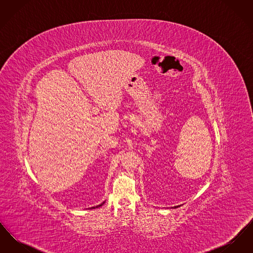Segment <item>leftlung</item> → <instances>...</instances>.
Listing matches in <instances>:
<instances>
[{
  "label": "left lung",
  "mask_w": 253,
  "mask_h": 253,
  "mask_svg": "<svg viewBox=\"0 0 253 253\" xmlns=\"http://www.w3.org/2000/svg\"><path fill=\"white\" fill-rule=\"evenodd\" d=\"M174 208H177V206H176V207H174Z\"/></svg>",
  "instance_id": "1"
}]
</instances>
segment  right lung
I'll list each match as a JSON object with an SVG mask.
<instances>
[{"label":"right lung","instance_id":"add662e5","mask_svg":"<svg viewBox=\"0 0 253 253\" xmlns=\"http://www.w3.org/2000/svg\"><path fill=\"white\" fill-rule=\"evenodd\" d=\"M104 203H105V202H103V203H101V204L98 205V206H96V207H93V208H92V209H95V208H98V207H101V206H102V205L104 204Z\"/></svg>","mask_w":253,"mask_h":253}]
</instances>
